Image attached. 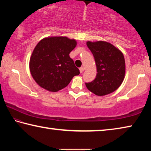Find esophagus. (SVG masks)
Returning <instances> with one entry per match:
<instances>
[{"label":"esophagus","mask_w":151,"mask_h":151,"mask_svg":"<svg viewBox=\"0 0 151 151\" xmlns=\"http://www.w3.org/2000/svg\"><path fill=\"white\" fill-rule=\"evenodd\" d=\"M79 70H80L81 73H83L84 72V70H85V68H84L83 67H81L80 68H79Z\"/></svg>","instance_id":"1"}]
</instances>
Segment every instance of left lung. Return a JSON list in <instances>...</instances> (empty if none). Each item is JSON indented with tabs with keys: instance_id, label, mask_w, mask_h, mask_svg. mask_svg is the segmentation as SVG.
Here are the masks:
<instances>
[{
	"instance_id": "obj_1",
	"label": "left lung",
	"mask_w": 151,
	"mask_h": 151,
	"mask_svg": "<svg viewBox=\"0 0 151 151\" xmlns=\"http://www.w3.org/2000/svg\"><path fill=\"white\" fill-rule=\"evenodd\" d=\"M96 66V76L86 83L89 91L97 96H104L115 91L121 85L125 76L124 55L119 48L103 40L87 41Z\"/></svg>"
}]
</instances>
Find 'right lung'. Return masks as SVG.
Segmentation results:
<instances>
[{"mask_svg": "<svg viewBox=\"0 0 151 151\" xmlns=\"http://www.w3.org/2000/svg\"><path fill=\"white\" fill-rule=\"evenodd\" d=\"M76 44L75 39L66 37H48L40 40L30 56L29 68L40 87L57 92L80 74L69 56Z\"/></svg>", "mask_w": 151, "mask_h": 151, "instance_id": "add662e5", "label": "right lung"}]
</instances>
